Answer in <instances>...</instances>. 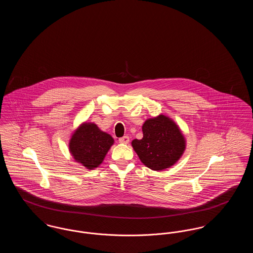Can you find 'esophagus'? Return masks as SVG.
Returning a JSON list of instances; mask_svg holds the SVG:
<instances>
[{
  "label": "esophagus",
  "instance_id": "esophagus-1",
  "mask_svg": "<svg viewBox=\"0 0 253 253\" xmlns=\"http://www.w3.org/2000/svg\"><path fill=\"white\" fill-rule=\"evenodd\" d=\"M119 141H120L121 143L127 144V143H129V141H130V138H129V136H128V135H124V136H122V137H121V138L119 139Z\"/></svg>",
  "mask_w": 253,
  "mask_h": 253
}]
</instances>
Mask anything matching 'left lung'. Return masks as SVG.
<instances>
[{"label": "left lung", "instance_id": "obj_1", "mask_svg": "<svg viewBox=\"0 0 253 253\" xmlns=\"http://www.w3.org/2000/svg\"><path fill=\"white\" fill-rule=\"evenodd\" d=\"M143 137L132 146L146 167L162 170L172 166L185 151V138L178 126L164 115L145 121Z\"/></svg>", "mask_w": 253, "mask_h": 253}]
</instances>
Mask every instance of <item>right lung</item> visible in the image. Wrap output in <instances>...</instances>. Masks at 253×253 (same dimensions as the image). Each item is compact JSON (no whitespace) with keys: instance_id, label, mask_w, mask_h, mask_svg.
I'll use <instances>...</instances> for the list:
<instances>
[{"instance_id":"right-lung-1","label":"right lung","mask_w":253,"mask_h":253,"mask_svg":"<svg viewBox=\"0 0 253 253\" xmlns=\"http://www.w3.org/2000/svg\"><path fill=\"white\" fill-rule=\"evenodd\" d=\"M113 144V137L99 130L96 124L84 123L73 133L69 150L77 162L93 169L102 163Z\"/></svg>"}]
</instances>
